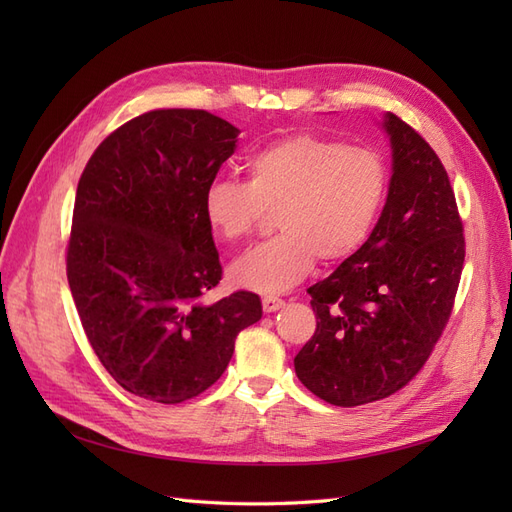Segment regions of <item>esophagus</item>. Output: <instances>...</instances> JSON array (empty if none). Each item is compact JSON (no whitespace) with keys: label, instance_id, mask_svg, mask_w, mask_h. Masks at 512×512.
<instances>
[{"label":"esophagus","instance_id":"34e87169","mask_svg":"<svg viewBox=\"0 0 512 512\" xmlns=\"http://www.w3.org/2000/svg\"><path fill=\"white\" fill-rule=\"evenodd\" d=\"M284 305H286V301L280 299V297H265V299H262V309H265L267 314L277 312V309H282Z\"/></svg>","mask_w":512,"mask_h":512}]
</instances>
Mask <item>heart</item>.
Here are the masks:
<instances>
[{
  "label": "heart",
  "mask_w": 512,
  "mask_h": 512,
  "mask_svg": "<svg viewBox=\"0 0 512 512\" xmlns=\"http://www.w3.org/2000/svg\"><path fill=\"white\" fill-rule=\"evenodd\" d=\"M247 181L215 179L205 190V220L226 243L247 239L277 211L280 237L230 269L241 288L277 294L303 282L316 260L337 262L361 250L389 192V168L376 149L294 134L260 147L245 162Z\"/></svg>",
  "instance_id": "1"
}]
</instances>
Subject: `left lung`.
<instances>
[{"mask_svg": "<svg viewBox=\"0 0 512 512\" xmlns=\"http://www.w3.org/2000/svg\"><path fill=\"white\" fill-rule=\"evenodd\" d=\"M389 194L361 250L314 284L316 333L294 371L333 406L371 404L406 386L436 346L466 258L446 170L425 138L386 113Z\"/></svg>", "mask_w": 512, "mask_h": 512, "instance_id": "left-lung-1", "label": "left lung"}]
</instances>
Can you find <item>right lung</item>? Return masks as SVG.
Returning <instances> with one entry per match:
<instances>
[{"label":"right lung","instance_id":"right-lung-1","mask_svg":"<svg viewBox=\"0 0 512 512\" xmlns=\"http://www.w3.org/2000/svg\"><path fill=\"white\" fill-rule=\"evenodd\" d=\"M237 136L207 111H149L104 138L76 188L66 258L76 312L115 382L158 404L218 382L239 331L262 316L254 292L205 301L222 265L203 200Z\"/></svg>","mask_w":512,"mask_h":512}]
</instances>
